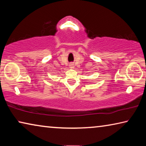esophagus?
Instances as JSON below:
<instances>
[{
  "label": "esophagus",
  "instance_id": "esophagus-1",
  "mask_svg": "<svg viewBox=\"0 0 146 146\" xmlns=\"http://www.w3.org/2000/svg\"><path fill=\"white\" fill-rule=\"evenodd\" d=\"M71 66H71H72V65H71V66Z\"/></svg>",
  "mask_w": 146,
  "mask_h": 146
}]
</instances>
